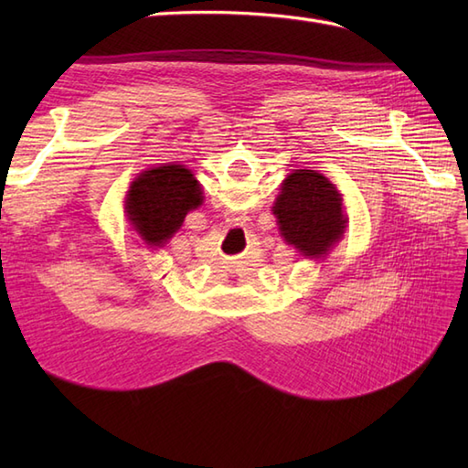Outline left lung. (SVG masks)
Segmentation results:
<instances>
[{
  "instance_id": "obj_1",
  "label": "left lung",
  "mask_w": 468,
  "mask_h": 468,
  "mask_svg": "<svg viewBox=\"0 0 468 468\" xmlns=\"http://www.w3.org/2000/svg\"><path fill=\"white\" fill-rule=\"evenodd\" d=\"M273 215L283 239L312 257L330 251L346 229L342 195L315 171H295L285 178Z\"/></svg>"
}]
</instances>
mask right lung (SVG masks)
I'll list each match as a JSON object with an SVG mask.
<instances>
[{"mask_svg":"<svg viewBox=\"0 0 468 468\" xmlns=\"http://www.w3.org/2000/svg\"><path fill=\"white\" fill-rule=\"evenodd\" d=\"M203 203V191L188 168L163 165L133 183L126 213L148 245H163L178 231L188 211Z\"/></svg>","mask_w":468,"mask_h":468,"instance_id":"1","label":"right lung"}]
</instances>
